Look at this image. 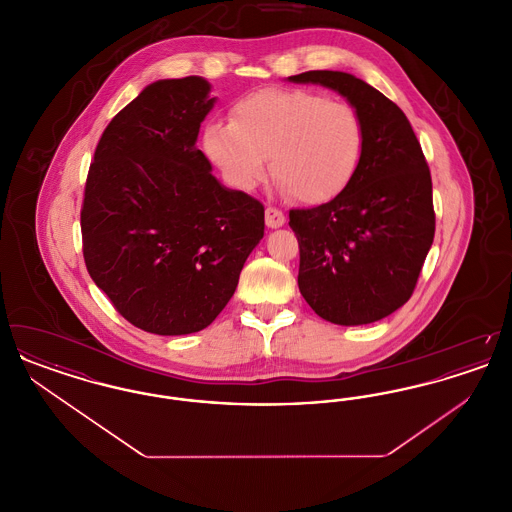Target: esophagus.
Here are the masks:
<instances>
[{
    "mask_svg": "<svg viewBox=\"0 0 512 512\" xmlns=\"http://www.w3.org/2000/svg\"><path fill=\"white\" fill-rule=\"evenodd\" d=\"M265 222H267L268 228H280L286 222V215L280 209H276V207H267Z\"/></svg>",
    "mask_w": 512,
    "mask_h": 512,
    "instance_id": "1",
    "label": "esophagus"
}]
</instances>
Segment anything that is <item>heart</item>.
Instances as JSON below:
<instances>
[{
  "label": "heart",
  "instance_id": "obj_1",
  "mask_svg": "<svg viewBox=\"0 0 512 512\" xmlns=\"http://www.w3.org/2000/svg\"><path fill=\"white\" fill-rule=\"evenodd\" d=\"M209 159L238 188L249 190L270 174L301 203L340 194L363 151L357 111L311 90H261L234 103L230 122L205 128Z\"/></svg>",
  "mask_w": 512,
  "mask_h": 512
}]
</instances>
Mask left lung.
Returning <instances> with one entry per match:
<instances>
[{
	"instance_id": "obj_1",
	"label": "left lung",
	"mask_w": 512,
	"mask_h": 512,
	"mask_svg": "<svg viewBox=\"0 0 512 512\" xmlns=\"http://www.w3.org/2000/svg\"><path fill=\"white\" fill-rule=\"evenodd\" d=\"M290 80L340 92L363 124L361 159L347 186L328 203L290 211L299 292L328 322H376L411 299L434 242L426 157L405 113L365 80L340 71Z\"/></svg>"
}]
</instances>
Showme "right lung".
<instances>
[{"instance_id": "obj_1", "label": "right lung", "mask_w": 512, "mask_h": 512, "mask_svg": "<svg viewBox=\"0 0 512 512\" xmlns=\"http://www.w3.org/2000/svg\"><path fill=\"white\" fill-rule=\"evenodd\" d=\"M201 76L159 80L107 124L80 211L86 268L136 328H207L265 234L259 199L226 190L195 147L213 109Z\"/></svg>"}]
</instances>
